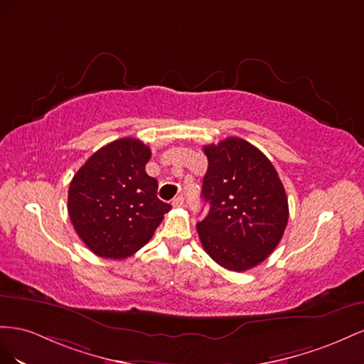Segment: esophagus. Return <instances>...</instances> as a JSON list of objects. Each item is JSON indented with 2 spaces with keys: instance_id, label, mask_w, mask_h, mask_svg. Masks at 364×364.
<instances>
[{
  "instance_id": "obj_1",
  "label": "esophagus",
  "mask_w": 364,
  "mask_h": 364,
  "mask_svg": "<svg viewBox=\"0 0 364 364\" xmlns=\"http://www.w3.org/2000/svg\"><path fill=\"white\" fill-rule=\"evenodd\" d=\"M183 204H184V196L183 195H178V196H176V198L172 200V205L173 207H181Z\"/></svg>"
}]
</instances>
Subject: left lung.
Instances as JSON below:
<instances>
[{
  "mask_svg": "<svg viewBox=\"0 0 364 364\" xmlns=\"http://www.w3.org/2000/svg\"><path fill=\"white\" fill-rule=\"evenodd\" d=\"M201 195L210 209L196 224L205 253L230 272H247L272 255L288 223L279 175L252 143L228 137L207 144Z\"/></svg>",
  "mask_w": 364,
  "mask_h": 364,
  "instance_id": "1",
  "label": "left lung"
}]
</instances>
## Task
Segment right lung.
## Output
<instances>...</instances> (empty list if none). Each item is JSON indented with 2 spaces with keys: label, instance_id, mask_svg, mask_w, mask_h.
I'll use <instances>...</instances> for the list:
<instances>
[{
  "label": "right lung",
  "instance_id": "1",
  "mask_svg": "<svg viewBox=\"0 0 364 364\" xmlns=\"http://www.w3.org/2000/svg\"><path fill=\"white\" fill-rule=\"evenodd\" d=\"M151 149L124 137L100 148L73 176L68 215L90 250L123 259L148 244L172 207L159 200V183L144 171Z\"/></svg>",
  "mask_w": 364,
  "mask_h": 364
}]
</instances>
